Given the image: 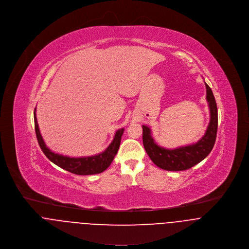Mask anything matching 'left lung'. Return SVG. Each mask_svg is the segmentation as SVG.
I'll use <instances>...</instances> for the list:
<instances>
[{"instance_id": "1", "label": "left lung", "mask_w": 249, "mask_h": 249, "mask_svg": "<svg viewBox=\"0 0 249 249\" xmlns=\"http://www.w3.org/2000/svg\"><path fill=\"white\" fill-rule=\"evenodd\" d=\"M206 99L210 107V123L205 135L195 144L166 149L159 146L151 136L149 127L142 125L144 149L152 161L161 169L168 171L187 170L203 160L213 149L217 133V107L211 88L205 83Z\"/></svg>"}]
</instances>
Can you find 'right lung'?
<instances>
[{
	"instance_id": "obj_1",
	"label": "right lung",
	"mask_w": 249,
	"mask_h": 249,
	"mask_svg": "<svg viewBox=\"0 0 249 249\" xmlns=\"http://www.w3.org/2000/svg\"><path fill=\"white\" fill-rule=\"evenodd\" d=\"M35 127H36V134L38 144L41 150L43 151V153L45 154V156L50 160L52 162H53L57 166L77 175H92V174H98L105 171L110 165L111 161L113 160L118 151L120 142H121V137L124 132V128L116 131L111 143L107 146V149L98 155L90 156V157H82V158H71V157L56 154L51 151L46 146L38 128L36 109H35Z\"/></svg>"
}]
</instances>
